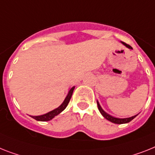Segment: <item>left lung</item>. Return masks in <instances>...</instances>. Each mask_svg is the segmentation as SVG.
Here are the masks:
<instances>
[{"label":"left lung","mask_w":155,"mask_h":155,"mask_svg":"<svg viewBox=\"0 0 155 155\" xmlns=\"http://www.w3.org/2000/svg\"><path fill=\"white\" fill-rule=\"evenodd\" d=\"M123 44L126 46L127 47L130 48V49H132V47H131L130 45H128V44H127V43H123ZM97 107H98V109H99L100 112L101 113L102 116H103L106 119V120H108L111 121L112 123H114V124H127V123H129L130 121L132 120L133 119L135 118V116H137V115H136V116H132V117H129V118H124V119L116 118V117H113V116L108 115V113H106V112H104L103 109H102V108L101 107V105H100V104L98 103V102H97Z\"/></svg>","instance_id":"obj_1"}]
</instances>
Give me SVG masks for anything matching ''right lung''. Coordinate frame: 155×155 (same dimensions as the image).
Listing matches in <instances>:
<instances>
[{
  "label": "right lung",
  "instance_id": "obj_1",
  "mask_svg": "<svg viewBox=\"0 0 155 155\" xmlns=\"http://www.w3.org/2000/svg\"><path fill=\"white\" fill-rule=\"evenodd\" d=\"M74 89V87H72V88L70 89V91H69L68 93V95L66 96V99L64 100L63 103H62V104L58 107V108L53 110V111H51V112H48V113H47V114L42 115V116H31V117L38 121H49L51 120H52L54 116L59 114L60 112H62V111L66 108V106L68 105L69 102H70V98H71V97H72Z\"/></svg>",
  "mask_w": 155,
  "mask_h": 155
}]
</instances>
